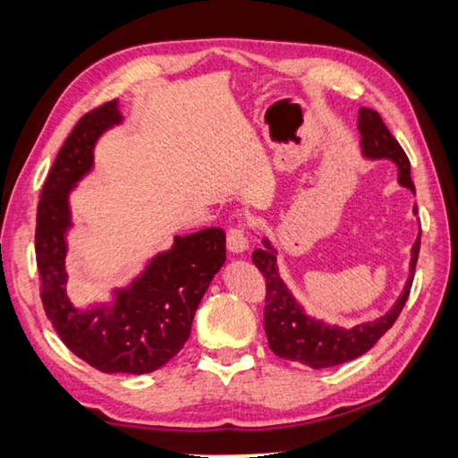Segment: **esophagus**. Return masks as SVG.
<instances>
[{"instance_id": "obj_1", "label": "esophagus", "mask_w": 458, "mask_h": 458, "mask_svg": "<svg viewBox=\"0 0 458 458\" xmlns=\"http://www.w3.org/2000/svg\"><path fill=\"white\" fill-rule=\"evenodd\" d=\"M226 244L230 252H244L248 248V236H246V228L244 226H232L228 230L226 236Z\"/></svg>"}]
</instances>
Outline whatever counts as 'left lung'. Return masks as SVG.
<instances>
[{
	"instance_id": "left-lung-1",
	"label": "left lung",
	"mask_w": 458,
	"mask_h": 458,
	"mask_svg": "<svg viewBox=\"0 0 458 458\" xmlns=\"http://www.w3.org/2000/svg\"><path fill=\"white\" fill-rule=\"evenodd\" d=\"M359 130L362 152L369 157H390L398 165V182L414 192L411 180V162L406 157L403 146L390 134L380 114L370 107H360ZM417 212V206H414ZM420 252V234L412 246L411 278L406 282L403 296L398 298L394 309L380 316L378 320L356 324L352 328H330L316 322L304 314L296 304L293 294L288 293L284 282L276 272V254L272 246L264 242V248H256L252 252V262L262 272L266 280V304H264V330L268 336L270 351L280 359L302 362L310 369H328L348 360H354L369 352L378 343L380 336L393 327L401 316L406 301H409L414 268H417Z\"/></svg>"
}]
</instances>
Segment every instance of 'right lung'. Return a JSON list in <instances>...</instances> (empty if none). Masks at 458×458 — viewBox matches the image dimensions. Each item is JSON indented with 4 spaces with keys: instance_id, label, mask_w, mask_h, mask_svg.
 Returning a JSON list of instances; mask_svg holds the SVG:
<instances>
[{
    "instance_id": "add662e5",
    "label": "right lung",
    "mask_w": 458,
    "mask_h": 458,
    "mask_svg": "<svg viewBox=\"0 0 458 458\" xmlns=\"http://www.w3.org/2000/svg\"><path fill=\"white\" fill-rule=\"evenodd\" d=\"M120 122L115 99L80 118L41 188L36 218L39 296L57 336L78 359L102 372L146 374L164 367L190 338L198 304L226 260V234L204 228L176 236L170 252L149 262L131 288L120 290L112 309L80 310L72 304L64 268L70 226L68 192L94 162L99 134Z\"/></svg>"
}]
</instances>
